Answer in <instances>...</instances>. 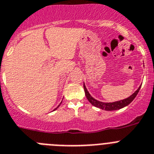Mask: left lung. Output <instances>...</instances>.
Masks as SVG:
<instances>
[{"mask_svg":"<svg viewBox=\"0 0 154 154\" xmlns=\"http://www.w3.org/2000/svg\"><path fill=\"white\" fill-rule=\"evenodd\" d=\"M140 87L138 88L137 91H136L135 93L131 95V97H129L127 99H124L123 100L120 101H116V102H113V103H103V102H100V101H98L97 100H95L94 98H93L91 96V94H89V92L87 91V88H86L85 85L84 84V92H85V95L87 97V100H89L90 103L93 105V106H96V107L100 108L102 110H110V111H112V110H120L121 108L124 107V106H127L130 103L134 100V98L136 97V96L137 95L138 92H139L140 89Z\"/></svg>","mask_w":154,"mask_h":154,"instance_id":"1","label":"left lung"}]
</instances>
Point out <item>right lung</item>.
Listing matches in <instances>:
<instances>
[{
  "label": "right lung",
  "mask_w": 154,
  "mask_h": 154,
  "mask_svg": "<svg viewBox=\"0 0 154 154\" xmlns=\"http://www.w3.org/2000/svg\"><path fill=\"white\" fill-rule=\"evenodd\" d=\"M59 106H60V104H59ZM58 106H57V107H58ZM57 108H56V109H57ZM56 109H55V110H56Z\"/></svg>",
  "instance_id": "1"
}]
</instances>
